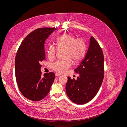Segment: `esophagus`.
Wrapping results in <instances>:
<instances>
[{
	"label": "esophagus",
	"instance_id": "esophagus-1",
	"mask_svg": "<svg viewBox=\"0 0 127 127\" xmlns=\"http://www.w3.org/2000/svg\"><path fill=\"white\" fill-rule=\"evenodd\" d=\"M55 76H56V77H59V76H61V75L60 74H58V73H56L55 74Z\"/></svg>",
	"mask_w": 127,
	"mask_h": 127
}]
</instances>
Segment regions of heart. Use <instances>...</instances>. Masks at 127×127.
<instances>
[{"label":"heart","instance_id":"1","mask_svg":"<svg viewBox=\"0 0 127 127\" xmlns=\"http://www.w3.org/2000/svg\"><path fill=\"white\" fill-rule=\"evenodd\" d=\"M56 44L59 50H64L63 60H58L52 64V68L58 73H62L69 69L72 61L74 63L80 62L85 55L86 45L81 39H76L70 34H64L57 37ZM57 48L54 45H50L47 49V55L50 60L54 59Z\"/></svg>","mask_w":127,"mask_h":127}]
</instances>
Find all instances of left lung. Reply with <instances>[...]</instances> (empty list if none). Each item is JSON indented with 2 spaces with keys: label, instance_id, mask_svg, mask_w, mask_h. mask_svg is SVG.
I'll return each instance as SVG.
<instances>
[{
  "label": "left lung",
  "instance_id": "left-lung-1",
  "mask_svg": "<svg viewBox=\"0 0 127 127\" xmlns=\"http://www.w3.org/2000/svg\"><path fill=\"white\" fill-rule=\"evenodd\" d=\"M84 58L75 69L79 74L76 80L68 77L66 92L70 100L77 104H83L93 99L100 88L103 79V55L95 39L90 38Z\"/></svg>",
  "mask_w": 127,
  "mask_h": 127
}]
</instances>
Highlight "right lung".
I'll return each instance as SVG.
<instances>
[{"mask_svg": "<svg viewBox=\"0 0 127 127\" xmlns=\"http://www.w3.org/2000/svg\"><path fill=\"white\" fill-rule=\"evenodd\" d=\"M55 30L44 28L32 32L17 50L15 59L16 80L21 93L30 100L39 101L45 97L55 79L53 72L42 74L41 62L46 59L45 42Z\"/></svg>", "mask_w": 127, "mask_h": 127, "instance_id": "obj_1", "label": "right lung"}]
</instances>
